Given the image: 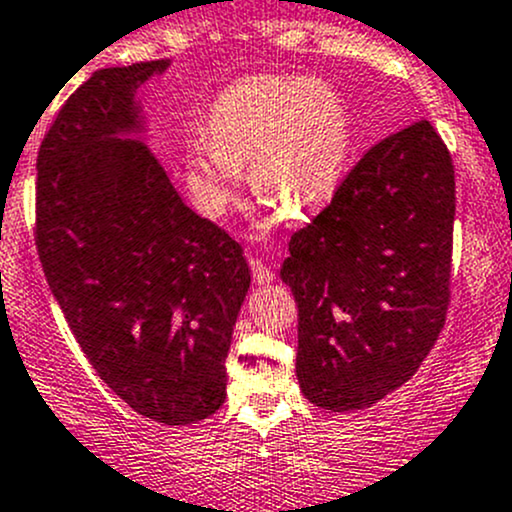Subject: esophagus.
<instances>
[{
    "label": "esophagus",
    "instance_id": "1",
    "mask_svg": "<svg viewBox=\"0 0 512 512\" xmlns=\"http://www.w3.org/2000/svg\"><path fill=\"white\" fill-rule=\"evenodd\" d=\"M250 267H252V280H255L257 285H270V282L275 280V272H272L260 257H250Z\"/></svg>",
    "mask_w": 512,
    "mask_h": 512
}]
</instances>
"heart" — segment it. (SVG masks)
<instances>
[{
  "label": "heart",
  "mask_w": 512,
  "mask_h": 512,
  "mask_svg": "<svg viewBox=\"0 0 512 512\" xmlns=\"http://www.w3.org/2000/svg\"><path fill=\"white\" fill-rule=\"evenodd\" d=\"M352 151L342 96L309 76L257 74L213 101L208 133L185 138V183L208 213H223L247 183L289 218L317 213L334 195Z\"/></svg>",
  "instance_id": "1"
}]
</instances>
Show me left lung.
Wrapping results in <instances>:
<instances>
[{"label":"left lung","mask_w":512,"mask_h":512,"mask_svg":"<svg viewBox=\"0 0 512 512\" xmlns=\"http://www.w3.org/2000/svg\"><path fill=\"white\" fill-rule=\"evenodd\" d=\"M456 175L428 121L361 156L289 240L297 379L314 406L366 409L416 374L446 322Z\"/></svg>","instance_id":"left-lung-1"}]
</instances>
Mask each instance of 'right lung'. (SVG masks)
<instances>
[{"label": "right lung", "instance_id": "right-lung-1", "mask_svg": "<svg viewBox=\"0 0 512 512\" xmlns=\"http://www.w3.org/2000/svg\"><path fill=\"white\" fill-rule=\"evenodd\" d=\"M168 66L94 71L61 106L36 158V250L103 384L141 416L185 426L223 406L250 267L143 141L136 91Z\"/></svg>", "mask_w": 512, "mask_h": 512}]
</instances>
